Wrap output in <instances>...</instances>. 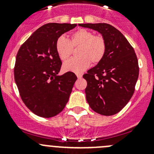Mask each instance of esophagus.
I'll use <instances>...</instances> for the list:
<instances>
[{"label": "esophagus", "instance_id": "esophagus-1", "mask_svg": "<svg viewBox=\"0 0 154 154\" xmlns=\"http://www.w3.org/2000/svg\"><path fill=\"white\" fill-rule=\"evenodd\" d=\"M76 75H77V78L78 79H81L82 77V75L79 74V73H77V74H76Z\"/></svg>", "mask_w": 154, "mask_h": 154}]
</instances>
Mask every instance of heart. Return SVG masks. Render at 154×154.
Wrapping results in <instances>:
<instances>
[{"label":"heart","instance_id":"obj_1","mask_svg":"<svg viewBox=\"0 0 154 154\" xmlns=\"http://www.w3.org/2000/svg\"><path fill=\"white\" fill-rule=\"evenodd\" d=\"M79 47L78 56L65 62L63 69L66 72H82L92 62L93 65L101 62L106 51V43L101 35H94L92 31L79 29L71 35V40L65 36L58 37L55 42V50L62 61L67 60L72 53V48Z\"/></svg>","mask_w":154,"mask_h":154}]
</instances>
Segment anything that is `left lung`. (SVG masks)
<instances>
[{"instance_id":"left-lung-1","label":"left lung","mask_w":154,"mask_h":154,"mask_svg":"<svg viewBox=\"0 0 154 154\" xmlns=\"http://www.w3.org/2000/svg\"><path fill=\"white\" fill-rule=\"evenodd\" d=\"M79 25L97 31L106 43V51L101 62L83 75L87 82V102L97 113L116 114L130 101L135 90L139 76L135 51L124 35L110 24Z\"/></svg>"}]
</instances>
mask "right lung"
<instances>
[{
	"label": "right lung",
	"instance_id": "1",
	"mask_svg": "<svg viewBox=\"0 0 154 154\" xmlns=\"http://www.w3.org/2000/svg\"><path fill=\"white\" fill-rule=\"evenodd\" d=\"M76 24L48 23L34 32L17 51L14 80L20 96L35 115L53 117L65 108L77 77L68 72L58 75L62 61L55 42Z\"/></svg>",
	"mask_w": 154,
	"mask_h": 154
}]
</instances>
